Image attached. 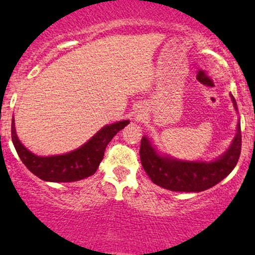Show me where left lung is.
Wrapping results in <instances>:
<instances>
[{
  "label": "left lung",
  "mask_w": 255,
  "mask_h": 255,
  "mask_svg": "<svg viewBox=\"0 0 255 255\" xmlns=\"http://www.w3.org/2000/svg\"><path fill=\"white\" fill-rule=\"evenodd\" d=\"M231 98L236 108L235 99ZM139 153L142 168L157 186L175 192H203L221 182L238 164L241 153V128L239 124L233 144L215 162H183L162 156L145 136L140 142Z\"/></svg>",
  "instance_id": "left-lung-1"
}]
</instances>
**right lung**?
Segmentation results:
<instances>
[{
  "mask_svg": "<svg viewBox=\"0 0 255 255\" xmlns=\"http://www.w3.org/2000/svg\"><path fill=\"white\" fill-rule=\"evenodd\" d=\"M128 124L129 121L126 120L105 126L78 150L61 156L39 157L31 153L17 139L14 120H11V141L21 162L32 174L49 182H74L97 171L107 145Z\"/></svg>",
  "mask_w": 255,
  "mask_h": 255,
  "instance_id": "add662e5",
  "label": "right lung"
}]
</instances>
